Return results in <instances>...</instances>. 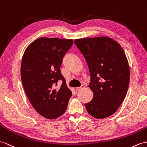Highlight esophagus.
Returning a JSON list of instances; mask_svg holds the SVG:
<instances>
[{
	"label": "esophagus",
	"instance_id": "esophagus-1",
	"mask_svg": "<svg viewBox=\"0 0 147 147\" xmlns=\"http://www.w3.org/2000/svg\"><path fill=\"white\" fill-rule=\"evenodd\" d=\"M85 86L84 85H81V87L76 88V90H82V89L84 88H85Z\"/></svg>",
	"mask_w": 147,
	"mask_h": 147
}]
</instances>
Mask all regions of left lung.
Wrapping results in <instances>:
<instances>
[{"instance_id": "obj_1", "label": "left lung", "mask_w": 147, "mask_h": 147, "mask_svg": "<svg viewBox=\"0 0 147 147\" xmlns=\"http://www.w3.org/2000/svg\"><path fill=\"white\" fill-rule=\"evenodd\" d=\"M75 44L84 56L90 74L88 87L94 96L86 110L96 119L115 113L127 95L130 67L121 45L109 37L76 39Z\"/></svg>"}]
</instances>
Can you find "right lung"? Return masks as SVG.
Returning <instances> with one entry per match:
<instances>
[{"label": "right lung", "instance_id": "obj_1", "mask_svg": "<svg viewBox=\"0 0 147 147\" xmlns=\"http://www.w3.org/2000/svg\"><path fill=\"white\" fill-rule=\"evenodd\" d=\"M72 44V39L41 37L24 52L20 75L25 92L37 112L47 119L62 115L71 96L60 68ZM59 80L61 87L55 89Z\"/></svg>", "mask_w": 147, "mask_h": 147}]
</instances>
